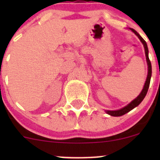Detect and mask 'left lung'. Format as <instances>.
<instances>
[{
  "mask_svg": "<svg viewBox=\"0 0 160 160\" xmlns=\"http://www.w3.org/2000/svg\"><path fill=\"white\" fill-rule=\"evenodd\" d=\"M137 36L138 37L141 42H142L143 46H144L145 48V52H146V60H147V63H148V76L147 78H146V81L145 83L144 88H143L142 90L140 93V94L135 98L134 101H132V102L130 103L129 104H128L127 106H125V108H123L120 109V110L118 111H106V112L108 113V114H110L111 116H115V117H118V116H122L124 115L125 114L128 113V111H130L131 110H132L133 108H135V107L138 105L142 101V100L144 99V98L146 97V93H147L148 89H149V83H150V80H151V76H152V65H151V62H150L149 59V50H148V47H147V44H146V41L142 38L141 35L138 33L135 30H134L133 28H130Z\"/></svg>",
  "mask_w": 160,
  "mask_h": 160,
  "instance_id": "left-lung-1",
  "label": "left lung"
}]
</instances>
